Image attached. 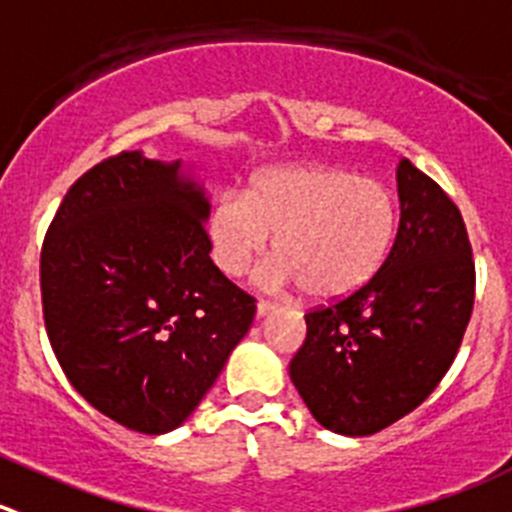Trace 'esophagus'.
<instances>
[{"instance_id": "esophagus-1", "label": "esophagus", "mask_w": 512, "mask_h": 512, "mask_svg": "<svg viewBox=\"0 0 512 512\" xmlns=\"http://www.w3.org/2000/svg\"><path fill=\"white\" fill-rule=\"evenodd\" d=\"M272 312H277V305H272V302H257V320H265V317H270Z\"/></svg>"}]
</instances>
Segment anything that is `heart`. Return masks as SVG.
<instances>
[{
    "label": "heart",
    "mask_w": 512,
    "mask_h": 512,
    "mask_svg": "<svg viewBox=\"0 0 512 512\" xmlns=\"http://www.w3.org/2000/svg\"><path fill=\"white\" fill-rule=\"evenodd\" d=\"M217 270L242 277L270 247L272 287H305L312 300L340 302L365 290L388 262L398 202L385 185L327 165H277L255 172L240 195L207 215Z\"/></svg>",
    "instance_id": "heart-1"
}]
</instances>
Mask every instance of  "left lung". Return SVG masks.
I'll list each match as a JSON object with an SVG mask.
<instances>
[{"label": "left lung", "instance_id": "left-lung-1", "mask_svg": "<svg viewBox=\"0 0 512 512\" xmlns=\"http://www.w3.org/2000/svg\"><path fill=\"white\" fill-rule=\"evenodd\" d=\"M400 225L380 275L307 312L290 380L325 430L365 438L413 413L453 365L475 300L465 222L410 160L398 165Z\"/></svg>", "mask_w": 512, "mask_h": 512}]
</instances>
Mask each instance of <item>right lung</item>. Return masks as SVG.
Instances as JSON below:
<instances>
[{
    "label": "right lung",
    "instance_id": "add662e5",
    "mask_svg": "<svg viewBox=\"0 0 512 512\" xmlns=\"http://www.w3.org/2000/svg\"><path fill=\"white\" fill-rule=\"evenodd\" d=\"M195 162L122 152L79 177L42 247L49 342L72 388L145 435L180 428L247 335L255 302L210 260Z\"/></svg>",
    "mask_w": 512,
    "mask_h": 512
}]
</instances>
